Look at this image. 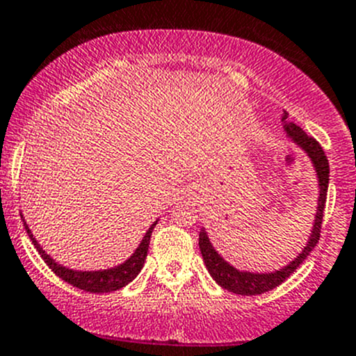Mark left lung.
I'll use <instances>...</instances> for the list:
<instances>
[{
  "mask_svg": "<svg viewBox=\"0 0 356 356\" xmlns=\"http://www.w3.org/2000/svg\"><path fill=\"white\" fill-rule=\"evenodd\" d=\"M283 128L286 131L288 137L298 145V147L304 149L307 152V156L311 158L314 165V170H316L318 182H320V197H318V209H316V218H314L313 232L309 235V242L305 244V248L302 249V253L295 258L293 261L286 265L281 270L268 272V274H253V272H241L235 267H232L228 261H225L223 258L219 257L218 251L212 248L211 241L207 237V232L202 228L200 235H198V245H200V253L204 257L205 267H207L209 274L212 275L216 283L219 284L225 290L232 291V293L237 295H260L265 291H270L274 288H277L279 284L284 283L298 267L300 264H304L307 260L309 253L313 251L314 245L318 244L321 235V223H323V214H325V204H327V189H328V174H330V168H328V159L325 156L323 147L318 144V140H314L313 137H309L307 133L300 128V126L293 124V122L288 119V112L283 111Z\"/></svg>",
  "mask_w": 356,
  "mask_h": 356,
  "instance_id": "1",
  "label": "left lung"
}]
</instances>
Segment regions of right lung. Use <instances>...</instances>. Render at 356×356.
<instances>
[{
  "label": "right lung",
  "instance_id": "right-lung-1",
  "mask_svg": "<svg viewBox=\"0 0 356 356\" xmlns=\"http://www.w3.org/2000/svg\"><path fill=\"white\" fill-rule=\"evenodd\" d=\"M156 223H158V221H156ZM156 223L149 228L147 234H145L144 238H142L140 245L135 249V253H133L124 264L118 265V267L114 268H107V270H95V272L72 270V268H66L63 267V265L56 264V261L52 260V258L49 257L42 248H40V244L35 241V237H33L28 225L24 223V227H26V232H28L29 238H31L33 244H35V248L38 249L40 257L43 258V261L49 265V268H52V272H54L56 275H59L63 281H66V283L72 284V286L79 288V290L89 291V293H108V291L121 290L122 286L131 283L133 279L138 275V272L142 270L145 257H147V251H149V241H151V234L152 230H154Z\"/></svg>",
  "mask_w": 356,
  "mask_h": 356
}]
</instances>
